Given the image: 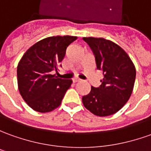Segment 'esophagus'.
Here are the masks:
<instances>
[{"instance_id":"esophagus-1","label":"esophagus","mask_w":151,"mask_h":151,"mask_svg":"<svg viewBox=\"0 0 151 151\" xmlns=\"http://www.w3.org/2000/svg\"><path fill=\"white\" fill-rule=\"evenodd\" d=\"M80 81H81V79H79V78H75V79H73L74 83H76V82H80Z\"/></svg>"}]
</instances>
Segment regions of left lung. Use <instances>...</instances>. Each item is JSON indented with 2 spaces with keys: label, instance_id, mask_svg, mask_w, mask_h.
Instances as JSON below:
<instances>
[{
  "label": "left lung",
  "instance_id": "obj_1",
  "mask_svg": "<svg viewBox=\"0 0 151 151\" xmlns=\"http://www.w3.org/2000/svg\"><path fill=\"white\" fill-rule=\"evenodd\" d=\"M92 49L97 69L104 74L99 88L91 86L82 97L86 109L99 117L118 112L132 95L136 79V67L128 54L115 42L104 38H82Z\"/></svg>",
  "mask_w": 151,
  "mask_h": 151
}]
</instances>
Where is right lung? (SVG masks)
I'll use <instances>...</instances> for the list:
<instances>
[{"label":"right lung","mask_w":151,"mask_h":151,"mask_svg":"<svg viewBox=\"0 0 151 151\" xmlns=\"http://www.w3.org/2000/svg\"><path fill=\"white\" fill-rule=\"evenodd\" d=\"M76 38L69 35L43 38L30 47L19 62V91L34 111L48 113L61 105L72 81L58 78L51 71L58 70L66 47Z\"/></svg>","instance_id":"1"}]
</instances>
